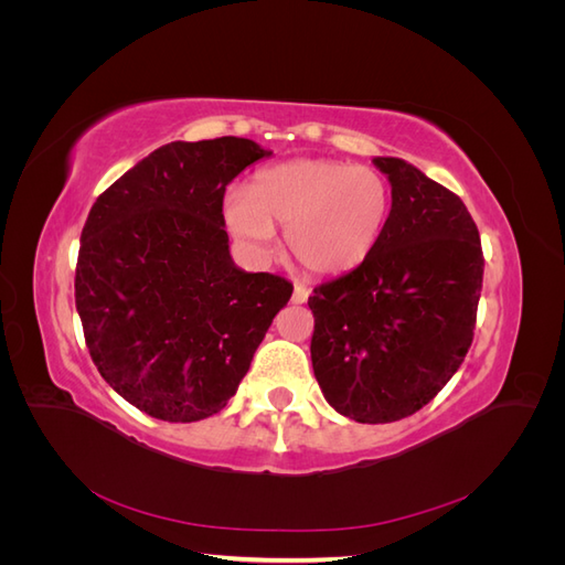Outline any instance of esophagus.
<instances>
[{"label":"esophagus","instance_id":"esophagus-1","mask_svg":"<svg viewBox=\"0 0 565 565\" xmlns=\"http://www.w3.org/2000/svg\"><path fill=\"white\" fill-rule=\"evenodd\" d=\"M309 289H306L303 285H295V292H292V301L295 303H306V301H309Z\"/></svg>","mask_w":565,"mask_h":565}]
</instances>
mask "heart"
<instances>
[{
  "instance_id": "heart-1",
  "label": "heart",
  "mask_w": 565,
  "mask_h": 565,
  "mask_svg": "<svg viewBox=\"0 0 565 565\" xmlns=\"http://www.w3.org/2000/svg\"><path fill=\"white\" fill-rule=\"evenodd\" d=\"M391 212V188L382 172L339 160H292L266 167L252 191L228 188L224 221L249 252L266 256L276 226L287 228V249L316 276H339L361 266Z\"/></svg>"
}]
</instances>
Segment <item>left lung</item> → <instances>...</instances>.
Returning <instances> with one entry per match:
<instances>
[{
  "mask_svg": "<svg viewBox=\"0 0 565 565\" xmlns=\"http://www.w3.org/2000/svg\"><path fill=\"white\" fill-rule=\"evenodd\" d=\"M377 247L313 287L311 361L339 415L386 424L415 415L450 382L473 341L483 289L481 235L467 204L398 158Z\"/></svg>",
  "mask_w": 565,
  "mask_h": 565,
  "instance_id": "left-lung-1",
  "label": "left lung"
}]
</instances>
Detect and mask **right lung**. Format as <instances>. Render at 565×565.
<instances>
[{
	"label": "right lung",
	"mask_w": 565,
	"mask_h": 565,
	"mask_svg": "<svg viewBox=\"0 0 565 565\" xmlns=\"http://www.w3.org/2000/svg\"><path fill=\"white\" fill-rule=\"evenodd\" d=\"M270 156L249 139L174 141L131 167L82 228L75 306L94 365L164 422L224 409L292 282L235 268L226 185Z\"/></svg>",
	"instance_id": "right-lung-1"
}]
</instances>
